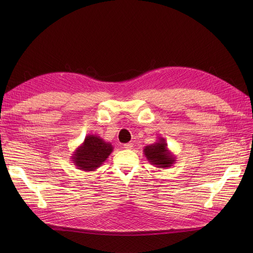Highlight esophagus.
Here are the masks:
<instances>
[{"label":"esophagus","instance_id":"obj_1","mask_svg":"<svg viewBox=\"0 0 253 253\" xmlns=\"http://www.w3.org/2000/svg\"><path fill=\"white\" fill-rule=\"evenodd\" d=\"M132 148H133V143L129 142V143H125V144H124V149H126V150H130V149H132Z\"/></svg>","mask_w":253,"mask_h":253}]
</instances>
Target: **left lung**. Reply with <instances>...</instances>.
Instances as JSON below:
<instances>
[{
	"instance_id": "1",
	"label": "left lung",
	"mask_w": 253,
	"mask_h": 253,
	"mask_svg": "<svg viewBox=\"0 0 253 253\" xmlns=\"http://www.w3.org/2000/svg\"><path fill=\"white\" fill-rule=\"evenodd\" d=\"M143 154L148 161L157 168H168L175 163V156L169 149L165 138L159 137V139L143 149Z\"/></svg>"
}]
</instances>
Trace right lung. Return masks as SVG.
<instances>
[{
	"instance_id": "1",
	"label": "right lung",
	"mask_w": 253,
	"mask_h": 253,
	"mask_svg": "<svg viewBox=\"0 0 253 253\" xmlns=\"http://www.w3.org/2000/svg\"><path fill=\"white\" fill-rule=\"evenodd\" d=\"M113 150L111 142L104 141L97 135L88 134L83 143L75 150L72 161L80 170L95 171L109 158Z\"/></svg>"
}]
</instances>
